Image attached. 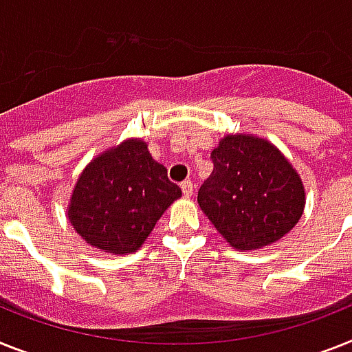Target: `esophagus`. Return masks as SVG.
<instances>
[{
    "instance_id": "esophagus-1",
    "label": "esophagus",
    "mask_w": 352,
    "mask_h": 352,
    "mask_svg": "<svg viewBox=\"0 0 352 352\" xmlns=\"http://www.w3.org/2000/svg\"><path fill=\"white\" fill-rule=\"evenodd\" d=\"M182 192L185 194V196H192L194 183L190 182V179H185V182H182Z\"/></svg>"
}]
</instances>
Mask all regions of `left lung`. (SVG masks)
<instances>
[{
  "instance_id": "8db88e82",
  "label": "left lung",
  "mask_w": 352,
  "mask_h": 352,
  "mask_svg": "<svg viewBox=\"0 0 352 352\" xmlns=\"http://www.w3.org/2000/svg\"><path fill=\"white\" fill-rule=\"evenodd\" d=\"M214 170L197 203L234 248L272 245L297 225L304 188L274 145L254 136H225L210 155Z\"/></svg>"
}]
</instances>
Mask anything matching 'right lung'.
I'll return each instance as SVG.
<instances>
[{"label":"right lung","instance_id":"1","mask_svg":"<svg viewBox=\"0 0 352 352\" xmlns=\"http://www.w3.org/2000/svg\"><path fill=\"white\" fill-rule=\"evenodd\" d=\"M182 188L167 178L142 140L95 158L75 185L68 217L95 248L129 254L142 246Z\"/></svg>","mask_w":352,"mask_h":352}]
</instances>
